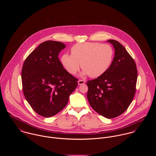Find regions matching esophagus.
Returning a JSON list of instances; mask_svg holds the SVG:
<instances>
[{"instance_id":"1","label":"esophagus","mask_w":156,"mask_h":156,"mask_svg":"<svg viewBox=\"0 0 156 156\" xmlns=\"http://www.w3.org/2000/svg\"><path fill=\"white\" fill-rule=\"evenodd\" d=\"M85 83V81L84 80H82V79H80V80H79L78 81V84H79V85H83V84H84Z\"/></svg>"}]
</instances>
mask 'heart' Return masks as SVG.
Listing matches in <instances>:
<instances>
[{
    "label": "heart",
    "mask_w": 156,
    "mask_h": 156,
    "mask_svg": "<svg viewBox=\"0 0 156 156\" xmlns=\"http://www.w3.org/2000/svg\"><path fill=\"white\" fill-rule=\"evenodd\" d=\"M71 55L64 54L61 62L67 71L75 74L80 66L83 74L90 77L104 74L111 66L114 57V50L111 45L97 42H84L74 45Z\"/></svg>",
    "instance_id": "heart-1"
}]
</instances>
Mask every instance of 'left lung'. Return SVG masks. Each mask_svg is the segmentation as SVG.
<instances>
[{
    "instance_id": "obj_1",
    "label": "left lung",
    "mask_w": 156,
    "mask_h": 156,
    "mask_svg": "<svg viewBox=\"0 0 156 156\" xmlns=\"http://www.w3.org/2000/svg\"><path fill=\"white\" fill-rule=\"evenodd\" d=\"M113 45L115 56L108 71L87 83V98L92 109L106 118L117 117L126 111L133 99L137 69L133 58L116 40L108 41Z\"/></svg>"
}]
</instances>
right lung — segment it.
Here are the masks:
<instances>
[{
  "label": "right lung",
  "mask_w": 156,
  "mask_h": 156,
  "mask_svg": "<svg viewBox=\"0 0 156 156\" xmlns=\"http://www.w3.org/2000/svg\"><path fill=\"white\" fill-rule=\"evenodd\" d=\"M65 47L59 41L43 42L29 55L23 65L24 95L32 109L44 117L61 111L78 85V79L64 68L59 59V53Z\"/></svg>",
  "instance_id": "right-lung-1"
}]
</instances>
